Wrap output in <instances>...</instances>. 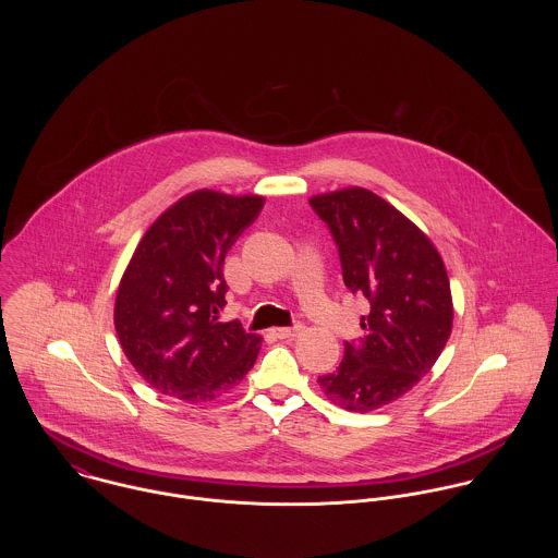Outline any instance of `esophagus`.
<instances>
[{
  "label": "esophagus",
  "instance_id": "1",
  "mask_svg": "<svg viewBox=\"0 0 558 558\" xmlns=\"http://www.w3.org/2000/svg\"><path fill=\"white\" fill-rule=\"evenodd\" d=\"M303 332V324H294L290 328H272V335H277L279 339H292L299 337Z\"/></svg>",
  "mask_w": 558,
  "mask_h": 558
}]
</instances>
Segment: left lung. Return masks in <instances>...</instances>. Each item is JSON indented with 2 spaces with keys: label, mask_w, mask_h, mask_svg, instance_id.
<instances>
[{
  "label": "left lung",
  "mask_w": 558,
  "mask_h": 558,
  "mask_svg": "<svg viewBox=\"0 0 558 558\" xmlns=\"http://www.w3.org/2000/svg\"><path fill=\"white\" fill-rule=\"evenodd\" d=\"M339 248L343 283L369 301L365 337L343 343L319 389L335 405L369 412L405 396L438 361L453 326L445 262L408 217L380 195L348 186L310 199Z\"/></svg>",
  "instance_id": "left-lung-1"
}]
</instances>
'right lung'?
Listing matches in <instances>:
<instances>
[{
    "mask_svg": "<svg viewBox=\"0 0 558 558\" xmlns=\"http://www.w3.org/2000/svg\"><path fill=\"white\" fill-rule=\"evenodd\" d=\"M262 206V195L199 189L140 240L118 286L113 324L135 372L162 396L210 403L253 367L262 337L217 314L228 292L226 253Z\"/></svg>",
    "mask_w": 558,
    "mask_h": 558,
    "instance_id": "obj_1",
    "label": "right lung"
}]
</instances>
